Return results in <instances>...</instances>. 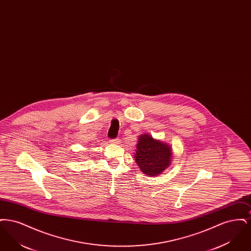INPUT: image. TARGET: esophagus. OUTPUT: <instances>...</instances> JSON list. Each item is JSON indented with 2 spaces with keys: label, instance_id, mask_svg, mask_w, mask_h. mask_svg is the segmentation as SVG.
Returning <instances> with one entry per match:
<instances>
[{
  "label": "esophagus",
  "instance_id": "34e87169",
  "mask_svg": "<svg viewBox=\"0 0 251 251\" xmlns=\"http://www.w3.org/2000/svg\"><path fill=\"white\" fill-rule=\"evenodd\" d=\"M110 142L112 144H115V145H119V144H120V140L119 138H117V139H112Z\"/></svg>",
  "mask_w": 251,
  "mask_h": 251
}]
</instances>
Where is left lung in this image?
Segmentation results:
<instances>
[{
	"mask_svg": "<svg viewBox=\"0 0 251 251\" xmlns=\"http://www.w3.org/2000/svg\"><path fill=\"white\" fill-rule=\"evenodd\" d=\"M172 148L149 133L138 136L134 160L145 175L151 177L162 174L171 165Z\"/></svg>",
	"mask_w": 251,
	"mask_h": 251,
	"instance_id": "1",
	"label": "left lung"
}]
</instances>
